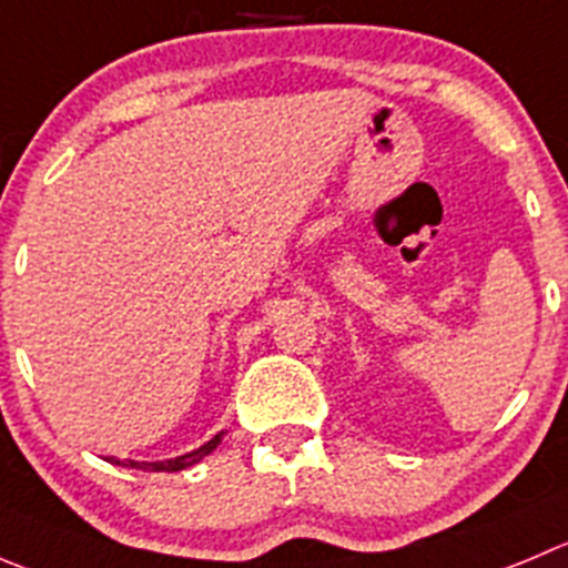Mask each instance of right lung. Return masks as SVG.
Instances as JSON below:
<instances>
[{
    "label": "right lung",
    "mask_w": 568,
    "mask_h": 568,
    "mask_svg": "<svg viewBox=\"0 0 568 568\" xmlns=\"http://www.w3.org/2000/svg\"><path fill=\"white\" fill-rule=\"evenodd\" d=\"M221 439H224V432H219L212 439H206V443L201 445V448H195V452L182 454V457H173V459H162V463H136V459H114V457H109V463L125 465V468H136V470H164V474H173V470H184L190 468V465L201 463L206 454H212L215 448H219Z\"/></svg>",
    "instance_id": "right-lung-1"
}]
</instances>
